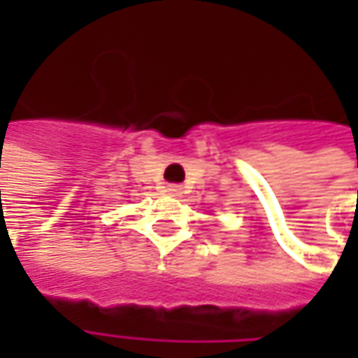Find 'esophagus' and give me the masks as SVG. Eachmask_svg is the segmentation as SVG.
<instances>
[{"instance_id":"1","label":"esophagus","mask_w":358,"mask_h":358,"mask_svg":"<svg viewBox=\"0 0 358 358\" xmlns=\"http://www.w3.org/2000/svg\"><path fill=\"white\" fill-rule=\"evenodd\" d=\"M169 195H173V197H181L183 195V187L181 185H167V189H165Z\"/></svg>"}]
</instances>
